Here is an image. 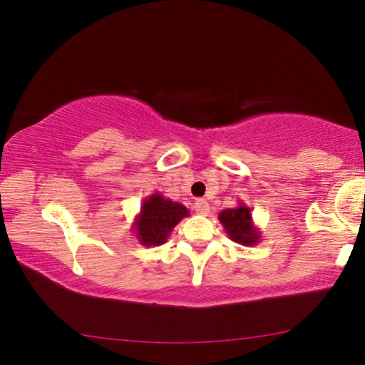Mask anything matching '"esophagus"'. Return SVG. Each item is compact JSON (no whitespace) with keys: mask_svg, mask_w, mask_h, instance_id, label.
<instances>
[{"mask_svg":"<svg viewBox=\"0 0 365 365\" xmlns=\"http://www.w3.org/2000/svg\"><path fill=\"white\" fill-rule=\"evenodd\" d=\"M209 202L206 201V200H196V202H195V211L197 212V214H201V215H207L209 214Z\"/></svg>","mask_w":365,"mask_h":365,"instance_id":"34e87169","label":"esophagus"}]
</instances>
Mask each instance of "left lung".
<instances>
[{
    "label": "left lung",
    "mask_w": 365,
    "mask_h": 365,
    "mask_svg": "<svg viewBox=\"0 0 365 365\" xmlns=\"http://www.w3.org/2000/svg\"><path fill=\"white\" fill-rule=\"evenodd\" d=\"M219 220L232 242L243 246H256L261 242V230L252 222L251 209L243 202L233 209L220 211Z\"/></svg>",
    "instance_id": "obj_1"
}]
</instances>
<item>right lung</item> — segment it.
<instances>
[{
	"label": "right lung",
	"mask_w": 365,
	"mask_h": 365,
	"mask_svg": "<svg viewBox=\"0 0 365 365\" xmlns=\"http://www.w3.org/2000/svg\"><path fill=\"white\" fill-rule=\"evenodd\" d=\"M190 211L180 202H175L154 191L143 201L138 215L133 220V233L140 245L160 246L168 242L174 227L183 217H188Z\"/></svg>",
	"instance_id": "obj_1"
}]
</instances>
